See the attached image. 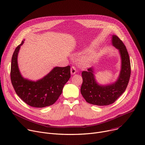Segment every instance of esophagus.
I'll return each instance as SVG.
<instances>
[{"label": "esophagus", "instance_id": "esophagus-1", "mask_svg": "<svg viewBox=\"0 0 145 145\" xmlns=\"http://www.w3.org/2000/svg\"><path fill=\"white\" fill-rule=\"evenodd\" d=\"M76 73V69L74 67H72L71 68V73L72 74H74Z\"/></svg>", "mask_w": 145, "mask_h": 145}]
</instances>
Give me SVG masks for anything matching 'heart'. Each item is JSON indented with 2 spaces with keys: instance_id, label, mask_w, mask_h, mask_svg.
<instances>
[{
  "instance_id": "1",
  "label": "heart",
  "mask_w": 145,
  "mask_h": 145,
  "mask_svg": "<svg viewBox=\"0 0 145 145\" xmlns=\"http://www.w3.org/2000/svg\"><path fill=\"white\" fill-rule=\"evenodd\" d=\"M94 57H95V55L93 54H92V53L89 54L88 56H87V57L86 58V59L84 61V64H87L88 63H90L91 61H92Z\"/></svg>"
}]
</instances>
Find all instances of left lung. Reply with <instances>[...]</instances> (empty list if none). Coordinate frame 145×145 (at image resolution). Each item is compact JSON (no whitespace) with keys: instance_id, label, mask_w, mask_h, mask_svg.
Segmentation results:
<instances>
[{"instance_id":"left-lung-1","label":"left lung","mask_w":145,"mask_h":145,"mask_svg":"<svg viewBox=\"0 0 145 145\" xmlns=\"http://www.w3.org/2000/svg\"><path fill=\"white\" fill-rule=\"evenodd\" d=\"M112 45L119 50L121 66L118 80L109 85H99L96 81L94 69L89 68L82 72V83L81 93L89 104L99 106H108L114 103L125 91L131 74L130 60L127 49L119 38L115 35L112 37Z\"/></svg>"}]
</instances>
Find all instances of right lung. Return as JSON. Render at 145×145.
I'll list each match as a JSON object with an SVG mask.
<instances>
[{"mask_svg": "<svg viewBox=\"0 0 145 145\" xmlns=\"http://www.w3.org/2000/svg\"><path fill=\"white\" fill-rule=\"evenodd\" d=\"M24 43L22 40L16 48L11 59L10 76L14 90L20 99L31 107L42 108L51 106L57 100L71 77V67H55L37 81L24 78L19 72L17 60L20 46Z\"/></svg>", "mask_w": 145, "mask_h": 145, "instance_id": "obj_1", "label": "right lung"}]
</instances>
